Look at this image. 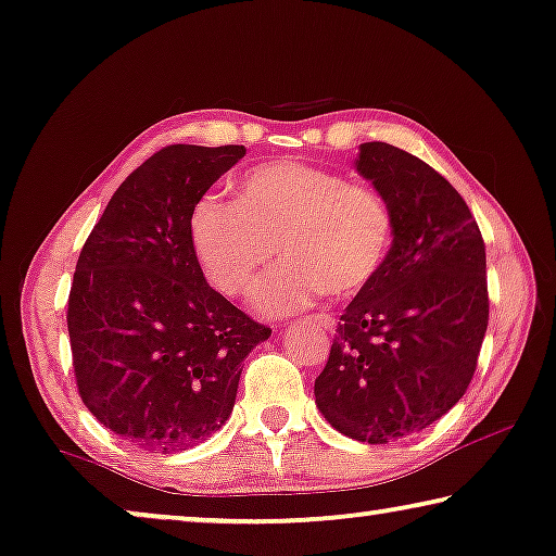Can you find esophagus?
Masks as SVG:
<instances>
[{
    "instance_id": "esophagus-1",
    "label": "esophagus",
    "mask_w": 556,
    "mask_h": 556,
    "mask_svg": "<svg viewBox=\"0 0 556 556\" xmlns=\"http://www.w3.org/2000/svg\"><path fill=\"white\" fill-rule=\"evenodd\" d=\"M312 323H317L319 327H325V330H334V317H330V315H325V312H317V315H312L309 317Z\"/></svg>"
}]
</instances>
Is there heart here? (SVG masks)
<instances>
[{
    "instance_id": "1",
    "label": "heart",
    "mask_w": 556,
    "mask_h": 556,
    "mask_svg": "<svg viewBox=\"0 0 556 556\" xmlns=\"http://www.w3.org/2000/svg\"><path fill=\"white\" fill-rule=\"evenodd\" d=\"M393 239L395 218L380 191L287 159L247 170L237 201L203 197L191 211L193 252L218 292L247 294L279 249L287 254L254 292L267 315H292L325 292H363Z\"/></svg>"
}]
</instances>
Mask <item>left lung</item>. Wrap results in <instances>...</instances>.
<instances>
[{
    "instance_id": "1",
    "label": "left lung",
    "mask_w": 556,
    "mask_h": 556,
    "mask_svg": "<svg viewBox=\"0 0 556 556\" xmlns=\"http://www.w3.org/2000/svg\"><path fill=\"white\" fill-rule=\"evenodd\" d=\"M355 168L390 203L395 239L340 317L315 403L340 433L388 443L464 397L489 325L486 247L466 201L426 161L363 143Z\"/></svg>"
}]
</instances>
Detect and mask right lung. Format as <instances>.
Wrapping results in <instances>:
<instances>
[{
    "label": "right lung",
    "instance_id": "obj_1",
    "mask_svg": "<svg viewBox=\"0 0 556 556\" xmlns=\"http://www.w3.org/2000/svg\"><path fill=\"white\" fill-rule=\"evenodd\" d=\"M244 146H168L118 186L85 241L67 302L83 403L151 453L186 451L233 410L244 357L269 327L211 289L191 211Z\"/></svg>",
    "mask_w": 556,
    "mask_h": 556
}]
</instances>
